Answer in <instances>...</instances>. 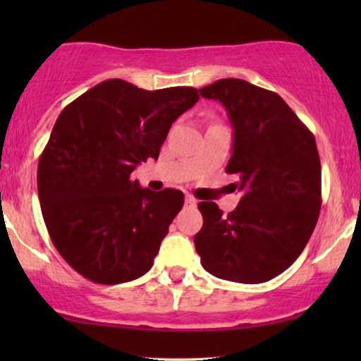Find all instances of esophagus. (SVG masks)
Wrapping results in <instances>:
<instances>
[{
  "instance_id": "34e87169",
  "label": "esophagus",
  "mask_w": 361,
  "mask_h": 361,
  "mask_svg": "<svg viewBox=\"0 0 361 361\" xmlns=\"http://www.w3.org/2000/svg\"><path fill=\"white\" fill-rule=\"evenodd\" d=\"M185 205L187 207H195L197 205V200L192 195H185Z\"/></svg>"
}]
</instances>
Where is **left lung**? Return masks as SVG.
Masks as SVG:
<instances>
[{
    "label": "left lung",
    "mask_w": 361,
    "mask_h": 361,
    "mask_svg": "<svg viewBox=\"0 0 361 361\" xmlns=\"http://www.w3.org/2000/svg\"><path fill=\"white\" fill-rule=\"evenodd\" d=\"M199 92L228 115L233 151L225 171L240 176L241 199L228 215L215 202H200L204 225L195 250L216 278L266 283L298 259L317 224V145L278 93L241 78H221Z\"/></svg>",
    "instance_id": "1"
}]
</instances>
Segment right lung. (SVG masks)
<instances>
[{
	"label": "right lung",
	"instance_id": "add662e5",
	"mask_svg": "<svg viewBox=\"0 0 361 361\" xmlns=\"http://www.w3.org/2000/svg\"><path fill=\"white\" fill-rule=\"evenodd\" d=\"M197 102L192 87L149 92L110 78L59 115L37 192L52 243L77 273L120 284L151 269L184 194L142 189L131 172L159 157L172 123Z\"/></svg>",
	"mask_w": 361,
	"mask_h": 361
}]
</instances>
